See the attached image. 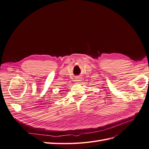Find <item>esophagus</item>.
Listing matches in <instances>:
<instances>
[{"label": "esophagus", "instance_id": "obj_1", "mask_svg": "<svg viewBox=\"0 0 149 149\" xmlns=\"http://www.w3.org/2000/svg\"><path fill=\"white\" fill-rule=\"evenodd\" d=\"M80 79H80L79 78H78L77 79H76V82H77V83H79V81H81Z\"/></svg>", "mask_w": 149, "mask_h": 149}]
</instances>
